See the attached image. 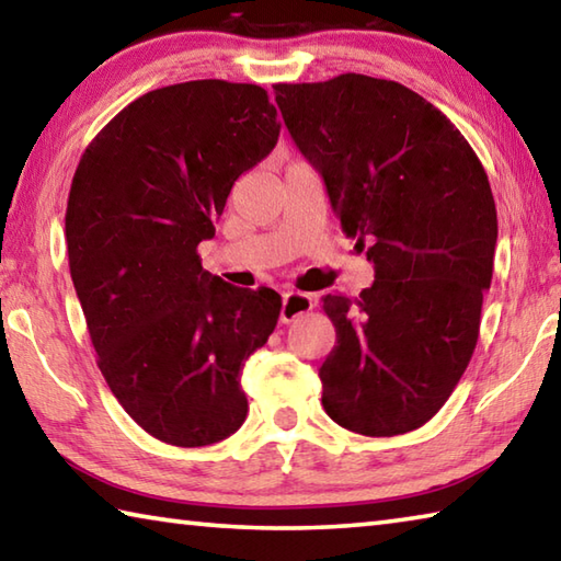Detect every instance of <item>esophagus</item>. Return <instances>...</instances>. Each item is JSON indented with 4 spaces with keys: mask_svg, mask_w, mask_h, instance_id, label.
<instances>
[{
    "mask_svg": "<svg viewBox=\"0 0 561 561\" xmlns=\"http://www.w3.org/2000/svg\"><path fill=\"white\" fill-rule=\"evenodd\" d=\"M313 309V299L309 294L301 291H287L282 297V311H279V321L282 323H291L301 319L304 313H309Z\"/></svg>",
    "mask_w": 561,
    "mask_h": 561,
    "instance_id": "34e87169",
    "label": "esophagus"
}]
</instances>
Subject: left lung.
<instances>
[{
    "label": "left lung",
    "instance_id": "obj_1",
    "mask_svg": "<svg viewBox=\"0 0 561 561\" xmlns=\"http://www.w3.org/2000/svg\"><path fill=\"white\" fill-rule=\"evenodd\" d=\"M291 139L375 264L358 299L325 294L335 345L319 368L343 430H420L471 360L491 289L497 213L485 169L451 119L394 80L343 73L277 83Z\"/></svg>",
    "mask_w": 561,
    "mask_h": 561
}]
</instances>
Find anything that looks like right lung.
<instances>
[{
	"label": "right lung",
	"instance_id": "add662e5",
	"mask_svg": "<svg viewBox=\"0 0 561 561\" xmlns=\"http://www.w3.org/2000/svg\"><path fill=\"white\" fill-rule=\"evenodd\" d=\"M279 127L260 85H167L98 131L70 183L68 264L98 368L131 420L171 446L216 444L248 416L242 365L267 343L282 297L206 272L198 242Z\"/></svg>",
	"mask_w": 561,
	"mask_h": 561
}]
</instances>
